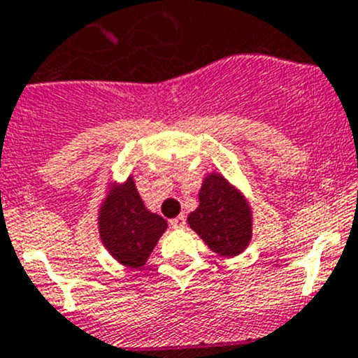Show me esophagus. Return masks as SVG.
<instances>
[{
  "mask_svg": "<svg viewBox=\"0 0 358 358\" xmlns=\"http://www.w3.org/2000/svg\"><path fill=\"white\" fill-rule=\"evenodd\" d=\"M169 226H171L173 229L185 228V215H178V217H175V219H171L169 220Z\"/></svg>",
  "mask_w": 358,
  "mask_h": 358,
  "instance_id": "obj_1",
  "label": "esophagus"
}]
</instances>
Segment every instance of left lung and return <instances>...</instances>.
<instances>
[{
  "label": "left lung",
  "mask_w": 358,
  "mask_h": 358,
  "mask_svg": "<svg viewBox=\"0 0 358 358\" xmlns=\"http://www.w3.org/2000/svg\"><path fill=\"white\" fill-rule=\"evenodd\" d=\"M199 206L187 224L217 256L235 258L252 238V206L242 190L220 173H208L199 189Z\"/></svg>",
  "instance_id": "8db88e82"
}]
</instances>
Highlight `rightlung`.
I'll list each match as a JSON object with an SVG mask.
<instances>
[{
    "label": "right lung",
    "mask_w": 358,
    "mask_h": 358,
    "mask_svg": "<svg viewBox=\"0 0 358 358\" xmlns=\"http://www.w3.org/2000/svg\"><path fill=\"white\" fill-rule=\"evenodd\" d=\"M96 226L109 255L129 268L145 266L159 238L168 229V222L145 206L132 175L122 183H108L99 206Z\"/></svg>",
    "instance_id": "add662e5"
}]
</instances>
